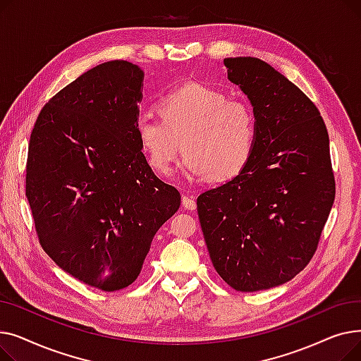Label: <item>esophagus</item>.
I'll return each instance as SVG.
<instances>
[{
	"mask_svg": "<svg viewBox=\"0 0 361 361\" xmlns=\"http://www.w3.org/2000/svg\"><path fill=\"white\" fill-rule=\"evenodd\" d=\"M183 207H185L187 211H195L196 209L195 196H183Z\"/></svg>",
	"mask_w": 361,
	"mask_h": 361,
	"instance_id": "34e87169",
	"label": "esophagus"
}]
</instances>
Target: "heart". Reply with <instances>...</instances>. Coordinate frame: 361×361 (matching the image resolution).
Wrapping results in <instances>:
<instances>
[{"mask_svg": "<svg viewBox=\"0 0 361 361\" xmlns=\"http://www.w3.org/2000/svg\"><path fill=\"white\" fill-rule=\"evenodd\" d=\"M226 98L219 89L187 83L158 101L161 118L139 116L136 136L152 169L169 174L181 146L187 177L226 181L238 176L253 152L255 116L247 102Z\"/></svg>", "mask_w": 361, "mask_h": 361, "instance_id": "heart-1", "label": "heart"}]
</instances>
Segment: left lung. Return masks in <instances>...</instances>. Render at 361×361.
Instances as JSON below:
<instances>
[{
  "label": "left lung",
  "mask_w": 361,
  "mask_h": 361,
  "mask_svg": "<svg viewBox=\"0 0 361 361\" xmlns=\"http://www.w3.org/2000/svg\"><path fill=\"white\" fill-rule=\"evenodd\" d=\"M255 114L249 164L197 197L214 268L237 291L269 290L313 257L335 200L328 130L316 105L255 56L225 59Z\"/></svg>",
  "instance_id": "left-lung-1"
}]
</instances>
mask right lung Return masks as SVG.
<instances>
[{"mask_svg":"<svg viewBox=\"0 0 361 361\" xmlns=\"http://www.w3.org/2000/svg\"><path fill=\"white\" fill-rule=\"evenodd\" d=\"M143 78L123 60L90 68L45 104L29 142L26 197L42 249L108 293L137 279L152 240L181 203L137 142Z\"/></svg>","mask_w":361,"mask_h":361,"instance_id":"add662e5","label":"right lung"}]
</instances>
